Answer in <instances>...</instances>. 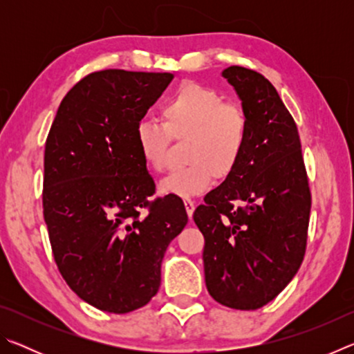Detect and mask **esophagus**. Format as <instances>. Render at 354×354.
<instances>
[{"instance_id":"obj_1","label":"esophagus","mask_w":354,"mask_h":354,"mask_svg":"<svg viewBox=\"0 0 354 354\" xmlns=\"http://www.w3.org/2000/svg\"><path fill=\"white\" fill-rule=\"evenodd\" d=\"M184 206H185V211H187L189 218H192V215H194V211H195V201L190 198H184Z\"/></svg>"}]
</instances>
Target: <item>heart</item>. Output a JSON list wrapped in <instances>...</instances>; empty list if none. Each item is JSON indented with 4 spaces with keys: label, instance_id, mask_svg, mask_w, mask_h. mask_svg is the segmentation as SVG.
Segmentation results:
<instances>
[{
    "label": "heart",
    "instance_id": "b5f03b06",
    "mask_svg": "<svg viewBox=\"0 0 354 354\" xmlns=\"http://www.w3.org/2000/svg\"><path fill=\"white\" fill-rule=\"evenodd\" d=\"M162 123L140 120L136 145L143 162L154 171L165 165L170 142H187L185 169L173 170L159 181V190L181 198L200 195L214 176L227 178L241 162L248 140V120L242 109L227 104L223 95L196 82H185L165 101Z\"/></svg>",
    "mask_w": 354,
    "mask_h": 354
}]
</instances>
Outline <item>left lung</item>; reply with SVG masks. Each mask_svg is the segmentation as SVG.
Returning a JSON list of instances; mask_svg holds the SVG:
<instances>
[{"mask_svg": "<svg viewBox=\"0 0 354 354\" xmlns=\"http://www.w3.org/2000/svg\"><path fill=\"white\" fill-rule=\"evenodd\" d=\"M248 120L236 170L195 209L205 236L207 292L223 306H266L295 277L306 251L310 192L297 124L277 88L254 70L227 67Z\"/></svg>", "mask_w": 354, "mask_h": 354, "instance_id": "obj_1", "label": "left lung"}]
</instances>
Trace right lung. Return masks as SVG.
<instances>
[{
    "mask_svg": "<svg viewBox=\"0 0 354 354\" xmlns=\"http://www.w3.org/2000/svg\"><path fill=\"white\" fill-rule=\"evenodd\" d=\"M171 80L87 75L64 97L46 137L41 196L53 254L70 289L104 313H131L158 293L165 250L187 225L181 198L149 201L156 185L134 137Z\"/></svg>",
    "mask_w": 354,
    "mask_h": 354,
    "instance_id": "1",
    "label": "right lung"
}]
</instances>
